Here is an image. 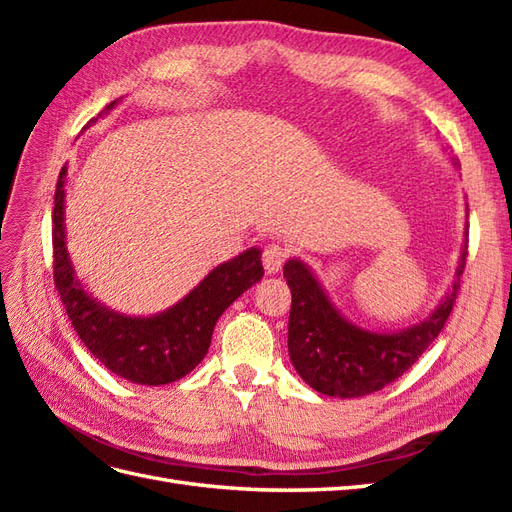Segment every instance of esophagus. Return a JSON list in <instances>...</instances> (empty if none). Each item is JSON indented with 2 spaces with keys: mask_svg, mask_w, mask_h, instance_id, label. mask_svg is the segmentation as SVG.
<instances>
[{
  "mask_svg": "<svg viewBox=\"0 0 512 512\" xmlns=\"http://www.w3.org/2000/svg\"><path fill=\"white\" fill-rule=\"evenodd\" d=\"M286 258H288V252L284 250V247L271 243L265 247V252H262V265H265L267 273H277L282 269Z\"/></svg>",
  "mask_w": 512,
  "mask_h": 512,
  "instance_id": "34e87169",
  "label": "esophagus"
}]
</instances>
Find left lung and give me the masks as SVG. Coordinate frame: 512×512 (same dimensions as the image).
Returning <instances> with one entry per match:
<instances>
[{
    "label": "left lung",
    "instance_id": "8db88e82",
    "mask_svg": "<svg viewBox=\"0 0 512 512\" xmlns=\"http://www.w3.org/2000/svg\"><path fill=\"white\" fill-rule=\"evenodd\" d=\"M466 256L468 239L453 288L429 318L399 333H374L354 327L333 307L314 273L301 260H288L284 265V277L292 294L288 354L297 374L314 391L344 399L376 393L404 376L451 316Z\"/></svg>",
    "mask_w": 512,
    "mask_h": 512
}]
</instances>
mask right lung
I'll list each match as a JSON object with an SVG mask.
<instances>
[{
	"instance_id": "add662e5",
	"label": "right lung",
	"mask_w": 512,
	"mask_h": 512,
	"mask_svg": "<svg viewBox=\"0 0 512 512\" xmlns=\"http://www.w3.org/2000/svg\"><path fill=\"white\" fill-rule=\"evenodd\" d=\"M115 104L117 100L104 113ZM64 181L66 166L57 179L53 207V280L81 342L106 369L134 384L160 386L190 374L205 359L213 327L224 309L265 275L262 252L250 247L222 262L188 297L162 314L151 318L117 314L91 299L74 275L64 232Z\"/></svg>"
}]
</instances>
